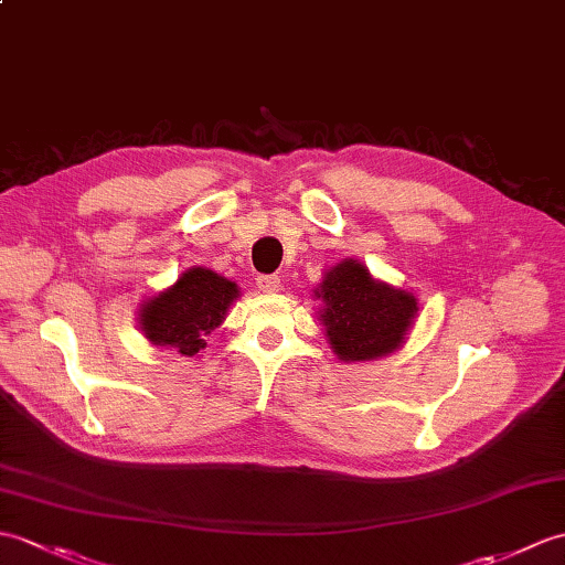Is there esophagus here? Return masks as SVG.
Segmentation results:
<instances>
[{"label": "esophagus", "instance_id": "1", "mask_svg": "<svg viewBox=\"0 0 565 565\" xmlns=\"http://www.w3.org/2000/svg\"><path fill=\"white\" fill-rule=\"evenodd\" d=\"M279 286H281V279L277 277V274H262V277H257V288H259V291L277 294Z\"/></svg>", "mask_w": 565, "mask_h": 565}]
</instances>
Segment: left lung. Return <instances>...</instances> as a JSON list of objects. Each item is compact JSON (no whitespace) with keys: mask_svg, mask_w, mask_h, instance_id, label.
<instances>
[{"mask_svg":"<svg viewBox=\"0 0 565 565\" xmlns=\"http://www.w3.org/2000/svg\"><path fill=\"white\" fill-rule=\"evenodd\" d=\"M327 339L342 361H371L392 353L414 320L416 298L371 279L359 262L344 259L318 288Z\"/></svg>","mask_w":565,"mask_h":565,"instance_id":"8db88e82","label":"left lung"}]
</instances>
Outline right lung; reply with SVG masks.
<instances>
[{"instance_id":"obj_1","label":"right lung","mask_w":565,"mask_h":565,"mask_svg":"<svg viewBox=\"0 0 565 565\" xmlns=\"http://www.w3.org/2000/svg\"><path fill=\"white\" fill-rule=\"evenodd\" d=\"M238 286L218 277L212 269L192 267L141 308V330L149 342L173 347L182 356H194L204 349V337L212 334L226 318V310L238 298Z\"/></svg>"}]
</instances>
